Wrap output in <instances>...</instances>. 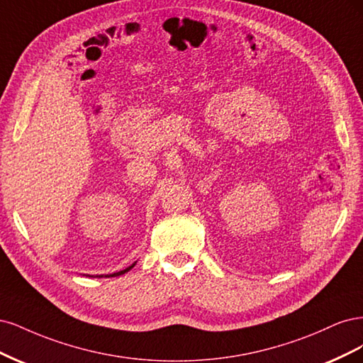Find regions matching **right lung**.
I'll return each mask as SVG.
<instances>
[{
    "instance_id": "1",
    "label": "right lung",
    "mask_w": 363,
    "mask_h": 363,
    "mask_svg": "<svg viewBox=\"0 0 363 363\" xmlns=\"http://www.w3.org/2000/svg\"><path fill=\"white\" fill-rule=\"evenodd\" d=\"M135 264H137V261H135L133 265H130V267H128V268H125V270H122V272H118V273H113V274H107V276H105V277H118V276H121V274H125V273L130 272L131 268H133ZM91 277H93V276H91ZM96 277H104V276H96Z\"/></svg>"
}]
</instances>
